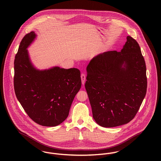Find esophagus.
<instances>
[{
    "instance_id": "34e87169",
    "label": "esophagus",
    "mask_w": 161,
    "mask_h": 161,
    "mask_svg": "<svg viewBox=\"0 0 161 161\" xmlns=\"http://www.w3.org/2000/svg\"><path fill=\"white\" fill-rule=\"evenodd\" d=\"M80 77H81V80H82V84L84 85L85 83V80H86V74L82 73L80 75Z\"/></svg>"
}]
</instances>
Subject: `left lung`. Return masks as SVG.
I'll return each mask as SVG.
<instances>
[{
	"instance_id": "1",
	"label": "left lung",
	"mask_w": 161,
	"mask_h": 161,
	"mask_svg": "<svg viewBox=\"0 0 161 161\" xmlns=\"http://www.w3.org/2000/svg\"><path fill=\"white\" fill-rule=\"evenodd\" d=\"M126 39L120 52L100 54L87 67L85 87L93 118L103 127L131 121L146 93V67L141 48L131 36Z\"/></svg>"
}]
</instances>
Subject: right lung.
Masks as SVG:
<instances>
[{"mask_svg": "<svg viewBox=\"0 0 161 161\" xmlns=\"http://www.w3.org/2000/svg\"><path fill=\"white\" fill-rule=\"evenodd\" d=\"M36 35L31 31L20 42L14 61V86L17 99L35 123L56 126L68 116L72 102L81 87L78 69L39 70L30 63L27 47Z\"/></svg>", "mask_w": 161, "mask_h": 161, "instance_id": "right-lung-1", "label": "right lung"}]
</instances>
